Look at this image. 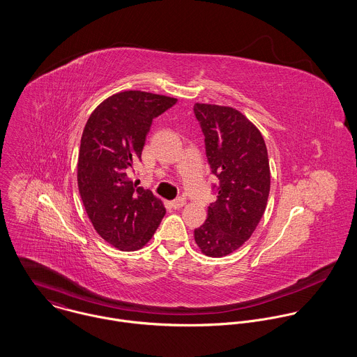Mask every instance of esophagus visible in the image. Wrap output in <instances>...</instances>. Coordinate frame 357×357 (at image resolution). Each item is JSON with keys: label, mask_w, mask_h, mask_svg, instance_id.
Returning <instances> with one entry per match:
<instances>
[{"label": "esophagus", "mask_w": 357, "mask_h": 357, "mask_svg": "<svg viewBox=\"0 0 357 357\" xmlns=\"http://www.w3.org/2000/svg\"><path fill=\"white\" fill-rule=\"evenodd\" d=\"M172 207L173 208H180V207H183L184 204H185V199L184 198H177V199H174V201H172Z\"/></svg>", "instance_id": "esophagus-1"}]
</instances>
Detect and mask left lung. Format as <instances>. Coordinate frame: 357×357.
<instances>
[{"instance_id":"8db88e82","label":"left lung","mask_w":357,"mask_h":357,"mask_svg":"<svg viewBox=\"0 0 357 357\" xmlns=\"http://www.w3.org/2000/svg\"><path fill=\"white\" fill-rule=\"evenodd\" d=\"M194 112L211 173L220 180L217 201L194 236L204 255L218 258L238 250L255 232L268 202L269 160L262 135L238 109L197 102Z\"/></svg>"}]
</instances>
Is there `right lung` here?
I'll use <instances>...</instances> for the list:
<instances>
[{"mask_svg": "<svg viewBox=\"0 0 357 357\" xmlns=\"http://www.w3.org/2000/svg\"><path fill=\"white\" fill-rule=\"evenodd\" d=\"M177 99L142 91L109 96L91 114L78 155V190L96 232L125 252L146 246L166 208L128 172L142 160L153 118Z\"/></svg>", "mask_w": 357, "mask_h": 357, "instance_id": "1", "label": "right lung"}]
</instances>
